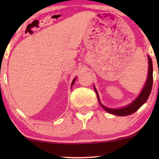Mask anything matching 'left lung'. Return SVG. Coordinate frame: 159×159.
Returning <instances> with one entry per match:
<instances>
[{
  "mask_svg": "<svg viewBox=\"0 0 159 159\" xmlns=\"http://www.w3.org/2000/svg\"><path fill=\"white\" fill-rule=\"evenodd\" d=\"M148 57V61H149V71H148V77H147V82H146L145 85H144L143 90H142L139 96L137 97V98L134 101H133L132 103L129 104L127 106L121 107V108H109V107H105L102 105V104L101 103L99 99V96L97 93V90H96V88L94 87L95 92H96V95H97V98L98 101L99 102L101 106L105 109L107 112L110 113L111 114L116 115V116H128V115H130L137 111L138 109L140 108L144 103L147 102V100L148 99L149 95H150L151 90H152V81H153V77H152V59L149 57V56H147Z\"/></svg>",
  "mask_w": 159,
  "mask_h": 159,
  "instance_id": "left-lung-1",
  "label": "left lung"
}]
</instances>
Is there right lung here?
Returning a JSON list of instances; mask_svg holds the SVG:
<instances>
[{
  "mask_svg": "<svg viewBox=\"0 0 159 159\" xmlns=\"http://www.w3.org/2000/svg\"><path fill=\"white\" fill-rule=\"evenodd\" d=\"M75 79H76V78H74V80H73V81H72V85H71V87H72V85H73V84H74L75 81Z\"/></svg>",
  "mask_w": 159,
  "mask_h": 159,
  "instance_id": "add662e5",
  "label": "right lung"
}]
</instances>
